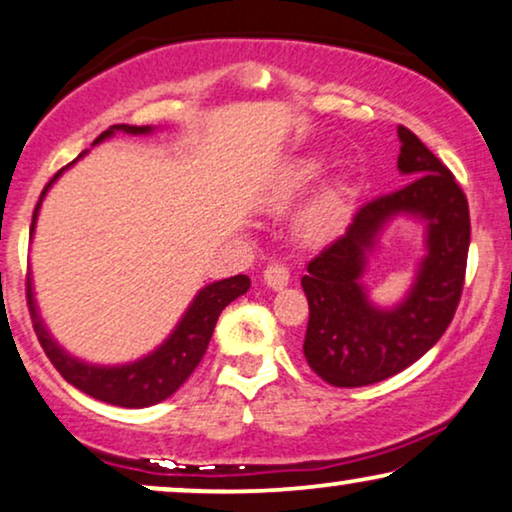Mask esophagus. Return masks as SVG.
Wrapping results in <instances>:
<instances>
[{"instance_id":"34e87169","label":"esophagus","mask_w":512,"mask_h":512,"mask_svg":"<svg viewBox=\"0 0 512 512\" xmlns=\"http://www.w3.org/2000/svg\"><path fill=\"white\" fill-rule=\"evenodd\" d=\"M290 281V269L286 264L281 262H271L267 269H264V283H267L269 288L274 290H281L283 286H288Z\"/></svg>"}]
</instances>
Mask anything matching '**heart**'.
<instances>
[{
    "label": "heart",
    "instance_id": "1",
    "mask_svg": "<svg viewBox=\"0 0 512 512\" xmlns=\"http://www.w3.org/2000/svg\"><path fill=\"white\" fill-rule=\"evenodd\" d=\"M316 172H319V165L316 163H300L290 167L276 186V203H290L297 193L307 189V184L316 177ZM342 215H345V193H342L340 186H328V189H323L319 196L309 203V208L302 212L300 234L304 238H309V241L326 238L338 229Z\"/></svg>",
    "mask_w": 512,
    "mask_h": 512
}]
</instances>
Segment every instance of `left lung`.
<instances>
[{
	"label": "left lung",
	"mask_w": 512,
	"mask_h": 512,
	"mask_svg": "<svg viewBox=\"0 0 512 512\" xmlns=\"http://www.w3.org/2000/svg\"><path fill=\"white\" fill-rule=\"evenodd\" d=\"M401 189L368 200L340 238L302 276L309 302L304 359L335 387H364L404 371L442 338L461 302L470 248L468 198L454 174L409 127L399 125ZM411 211L429 219V257L412 295L392 313L365 300L358 278L365 250L387 218Z\"/></svg>",
	"instance_id": "left-lung-1"
}]
</instances>
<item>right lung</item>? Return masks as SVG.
Listing matches in <instances>:
<instances>
[{
	"label": "right lung",
	"mask_w": 512,
	"mask_h": 512,
	"mask_svg": "<svg viewBox=\"0 0 512 512\" xmlns=\"http://www.w3.org/2000/svg\"><path fill=\"white\" fill-rule=\"evenodd\" d=\"M115 129H125L129 134L151 132V127L148 125H141V127L113 125L111 129H106L101 137H96L94 144H99V141L111 137ZM58 174H61V170L54 174V179ZM51 181L44 186L40 203L44 193H47V189L51 186ZM40 203L35 205V212H32L30 234L32 229H35V219H37V210H40ZM248 288H250V278L245 274L210 283V286L200 290L198 297L189 307V312L184 314V319H181V323L177 326V331L170 335V340L155 349L151 357L141 359L137 364L120 366V368H99V366L82 364V361L68 357V354L49 338V333L44 331L40 316L35 312L30 278H25V297H28L32 328H35L37 340H40L44 354H47L56 371L61 373L70 385L77 387V390L89 394V397L106 401V404L127 406V409H141V406L158 404V401H163L170 397V394L177 392L179 387L189 380V375L196 371L200 359L205 357V349L210 345L212 331H215L222 309L229 302H234L238 295L248 293Z\"/></svg>",
	"instance_id": "obj_1"
}]
</instances>
